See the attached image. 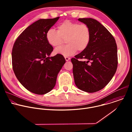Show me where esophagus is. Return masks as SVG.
I'll use <instances>...</instances> for the list:
<instances>
[{
	"label": "esophagus",
	"instance_id": "obj_1",
	"mask_svg": "<svg viewBox=\"0 0 132 132\" xmlns=\"http://www.w3.org/2000/svg\"><path fill=\"white\" fill-rule=\"evenodd\" d=\"M65 59L66 61H68L70 60V59L69 57H65Z\"/></svg>",
	"mask_w": 132,
	"mask_h": 132
}]
</instances>
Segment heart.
Wrapping results in <instances>:
<instances>
[{
	"label": "heart",
	"instance_id": "heart-1",
	"mask_svg": "<svg viewBox=\"0 0 132 132\" xmlns=\"http://www.w3.org/2000/svg\"><path fill=\"white\" fill-rule=\"evenodd\" d=\"M57 28V31L53 29L48 30L46 38L48 43L57 48L66 40V43L68 44L55 50V54L67 57L73 55L78 50L84 51L88 46L91 39V32L86 24L66 20L60 24Z\"/></svg>",
	"mask_w": 132,
	"mask_h": 132
}]
</instances>
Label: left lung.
<instances>
[{"label":"left lung","mask_w":132,"mask_h":132,"mask_svg":"<svg viewBox=\"0 0 132 132\" xmlns=\"http://www.w3.org/2000/svg\"><path fill=\"white\" fill-rule=\"evenodd\" d=\"M78 20L89 27L91 39L87 48L71 59L75 83L79 89L93 93L105 87L115 74L118 64L117 45L111 33L96 20Z\"/></svg>","instance_id":"left-lung-1"}]
</instances>
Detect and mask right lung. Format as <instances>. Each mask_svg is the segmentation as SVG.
I'll list each match as a JSON object with an SVG mask.
<instances>
[{"label": "right lung", "mask_w": 132, "mask_h": 132, "mask_svg": "<svg viewBox=\"0 0 132 132\" xmlns=\"http://www.w3.org/2000/svg\"><path fill=\"white\" fill-rule=\"evenodd\" d=\"M60 18L40 19L19 36L12 50V65L18 80L29 91L42 95L51 91L65 63L63 56L50 57L53 48L46 34Z\"/></svg>", "instance_id": "right-lung-1"}]
</instances>
